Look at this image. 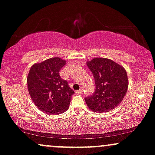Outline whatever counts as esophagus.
<instances>
[{"label":"esophagus","instance_id":"1","mask_svg":"<svg viewBox=\"0 0 155 155\" xmlns=\"http://www.w3.org/2000/svg\"><path fill=\"white\" fill-rule=\"evenodd\" d=\"M76 92H77V93H79V94H81V93H83V90L80 89V90H79V91H76Z\"/></svg>","mask_w":155,"mask_h":155}]
</instances>
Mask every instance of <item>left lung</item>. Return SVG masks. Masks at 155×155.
Masks as SVG:
<instances>
[{
  "mask_svg": "<svg viewBox=\"0 0 155 155\" xmlns=\"http://www.w3.org/2000/svg\"><path fill=\"white\" fill-rule=\"evenodd\" d=\"M87 64L96 83L94 93L84 98L87 105L97 113L113 110L123 101L128 89L125 69L106 58H95Z\"/></svg>",
  "mask_w": 155,
  "mask_h": 155,
  "instance_id": "left-lung-1",
  "label": "left lung"
}]
</instances>
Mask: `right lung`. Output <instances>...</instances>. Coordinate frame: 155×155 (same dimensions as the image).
<instances>
[{"label":"right lung","mask_w":155,"mask_h":155,"mask_svg":"<svg viewBox=\"0 0 155 155\" xmlns=\"http://www.w3.org/2000/svg\"><path fill=\"white\" fill-rule=\"evenodd\" d=\"M65 61L59 57L35 64L27 78L28 93L39 110L48 115H57L69 107L74 94L68 83L59 76Z\"/></svg>","instance_id":"1"}]
</instances>
